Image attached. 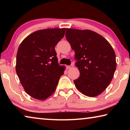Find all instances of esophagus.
<instances>
[{
  "label": "esophagus",
  "mask_w": 130,
  "mask_h": 130,
  "mask_svg": "<svg viewBox=\"0 0 130 130\" xmlns=\"http://www.w3.org/2000/svg\"><path fill=\"white\" fill-rule=\"evenodd\" d=\"M65 67H66V68H67V69H69V68H71L73 67V65H65Z\"/></svg>",
  "instance_id": "1"
}]
</instances>
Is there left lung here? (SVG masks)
Here are the masks:
<instances>
[{"label": "left lung", "mask_w": 130, "mask_h": 130, "mask_svg": "<svg viewBox=\"0 0 130 130\" xmlns=\"http://www.w3.org/2000/svg\"><path fill=\"white\" fill-rule=\"evenodd\" d=\"M65 37L75 52V65L80 71L79 77L74 80L76 88L89 97L101 94L116 68L112 47L104 37L89 30L67 28Z\"/></svg>", "instance_id": "obj_1"}]
</instances>
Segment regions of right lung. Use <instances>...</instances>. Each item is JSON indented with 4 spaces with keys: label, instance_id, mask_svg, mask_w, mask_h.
I'll return each instance as SVG.
<instances>
[{
    "label": "right lung",
    "instance_id": "add662e5",
    "mask_svg": "<svg viewBox=\"0 0 130 130\" xmlns=\"http://www.w3.org/2000/svg\"><path fill=\"white\" fill-rule=\"evenodd\" d=\"M65 28L36 31L22 42L17 54L16 72L26 93L43 100L56 90L65 66L58 64L55 46Z\"/></svg>",
    "mask_w": 130,
    "mask_h": 130
}]
</instances>
